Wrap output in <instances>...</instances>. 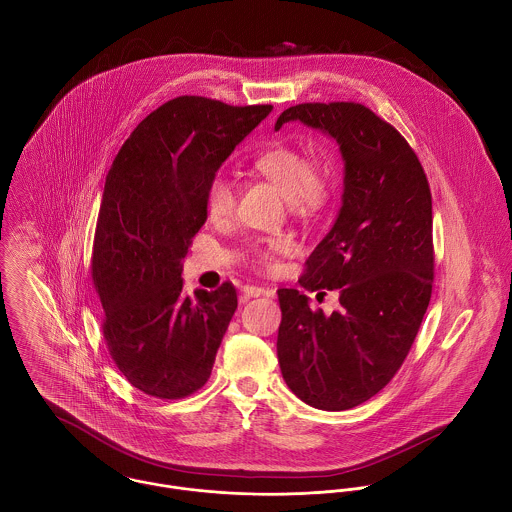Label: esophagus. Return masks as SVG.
Masks as SVG:
<instances>
[{"instance_id": "1", "label": "esophagus", "mask_w": 512, "mask_h": 512, "mask_svg": "<svg viewBox=\"0 0 512 512\" xmlns=\"http://www.w3.org/2000/svg\"><path fill=\"white\" fill-rule=\"evenodd\" d=\"M244 297H260V295H274L272 290H266V288H260V286H244Z\"/></svg>"}]
</instances>
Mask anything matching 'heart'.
Here are the masks:
<instances>
[{
	"instance_id": "heart-1",
	"label": "heart",
	"mask_w": 512,
	"mask_h": 512,
	"mask_svg": "<svg viewBox=\"0 0 512 512\" xmlns=\"http://www.w3.org/2000/svg\"><path fill=\"white\" fill-rule=\"evenodd\" d=\"M254 169L274 183L286 197L295 215L307 217L315 213L329 197L333 175L331 165L325 157H307L299 147L278 144L268 147L254 159ZM236 205V191L232 183L215 175L205 193V207L213 220H226L232 217ZM295 250L292 238L270 236L254 242L250 246L252 264L260 270H274L280 256L292 254Z\"/></svg>"
}]
</instances>
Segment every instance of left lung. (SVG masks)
<instances>
[{
    "label": "left lung",
    "instance_id": "obj_1",
    "mask_svg": "<svg viewBox=\"0 0 512 512\" xmlns=\"http://www.w3.org/2000/svg\"><path fill=\"white\" fill-rule=\"evenodd\" d=\"M327 132L345 159L343 207L305 262V292L339 290L331 315L278 290V361L286 384L319 410L380 392L408 357L434 284L432 193L404 136L359 102H303L276 122Z\"/></svg>",
    "mask_w": 512,
    "mask_h": 512
}]
</instances>
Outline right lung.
Instances as JSON below:
<instances>
[{
	"instance_id": "obj_1",
	"label": "right lung",
	"mask_w": 512,
	"mask_h": 512,
	"mask_svg": "<svg viewBox=\"0 0 512 512\" xmlns=\"http://www.w3.org/2000/svg\"><path fill=\"white\" fill-rule=\"evenodd\" d=\"M270 112L177 96L136 126L108 171L90 274L108 353L147 396L179 400L211 376L236 290L183 295L181 260L207 220L209 181Z\"/></svg>"
}]
</instances>
